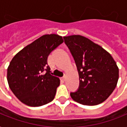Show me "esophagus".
<instances>
[{"label":"esophagus","mask_w":127,"mask_h":127,"mask_svg":"<svg viewBox=\"0 0 127 127\" xmlns=\"http://www.w3.org/2000/svg\"><path fill=\"white\" fill-rule=\"evenodd\" d=\"M62 80H63V81H65V80H66V76H63V77H62Z\"/></svg>","instance_id":"34e87169"}]
</instances>
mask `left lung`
Instances as JSON below:
<instances>
[{
    "instance_id": "left-lung-1",
    "label": "left lung",
    "mask_w": 127,
    "mask_h": 127,
    "mask_svg": "<svg viewBox=\"0 0 127 127\" xmlns=\"http://www.w3.org/2000/svg\"><path fill=\"white\" fill-rule=\"evenodd\" d=\"M71 53L79 74V88L70 95L74 101L88 106L103 102L116 88L119 69L109 52L86 37H63Z\"/></svg>"
}]
</instances>
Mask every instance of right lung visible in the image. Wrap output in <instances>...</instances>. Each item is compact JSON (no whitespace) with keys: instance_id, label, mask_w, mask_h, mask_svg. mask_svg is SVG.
<instances>
[{"instance_id":"1","label":"right lung","mask_w":127,"mask_h":127,"mask_svg":"<svg viewBox=\"0 0 127 127\" xmlns=\"http://www.w3.org/2000/svg\"><path fill=\"white\" fill-rule=\"evenodd\" d=\"M63 42V37L57 34L43 35L12 58L7 68V82L20 102L40 107L54 99L60 79L52 76L47 58Z\"/></svg>"}]
</instances>
